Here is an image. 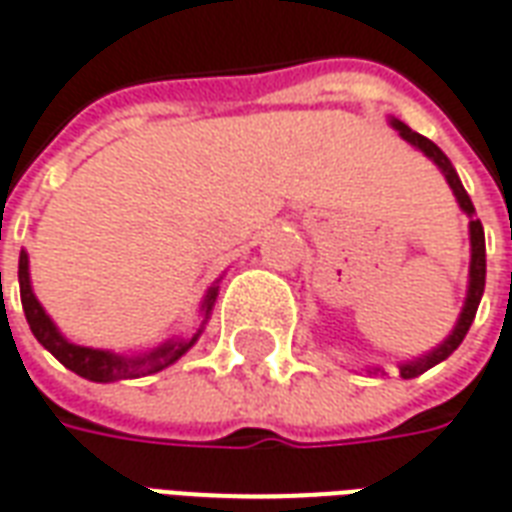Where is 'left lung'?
<instances>
[{
  "label": "left lung",
  "mask_w": 512,
  "mask_h": 512,
  "mask_svg": "<svg viewBox=\"0 0 512 512\" xmlns=\"http://www.w3.org/2000/svg\"><path fill=\"white\" fill-rule=\"evenodd\" d=\"M391 126L400 132L402 140H408L411 146H416L419 151H422L424 157H430L433 162H436L438 168H441V173H444L447 184L452 187V192H455L460 209H463V212L471 217V223H469V237H471L469 292H466V303H463V311H460L458 325L452 328V333H449L447 339H444V344H438L436 350H430V353L422 355V358H416V361H408V364L400 366L402 378L411 380V378H416V375L427 372L430 366L441 364L444 358H449V355L458 350L460 342L466 339V333H469L471 322H474V314H477V306H480L482 289H485V231H482L480 220L474 217V204H471L469 192L463 190V184H460L458 173H455V168H452V162L447 159V154H444V151H441V148H438L433 140H427V137H422L419 132H413L411 126H405V123L397 121V118H391Z\"/></svg>",
  "instance_id": "left-lung-1"
}]
</instances>
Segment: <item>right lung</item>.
<instances>
[{
	"instance_id": "obj_1",
	"label": "right lung",
	"mask_w": 512,
	"mask_h": 512,
	"mask_svg": "<svg viewBox=\"0 0 512 512\" xmlns=\"http://www.w3.org/2000/svg\"><path fill=\"white\" fill-rule=\"evenodd\" d=\"M18 286H21V306H24V317L30 322V331L35 333V339L49 350V353L65 366L76 372L79 378L93 380V383H112V380L123 378H140V375H151V372H159L165 369L173 361H179L181 355L190 350L192 344L198 342L201 331L195 333L192 339H179V342H165L159 344L157 350H151L146 355H118L110 353V350H93V347H79V344H71L65 339L63 333L57 331V325L52 322V317L43 311V306L38 303V297L32 292L30 284V256L21 250L18 256ZM217 300V286H212L204 297V314L209 317V311L215 306Z\"/></svg>"
}]
</instances>
